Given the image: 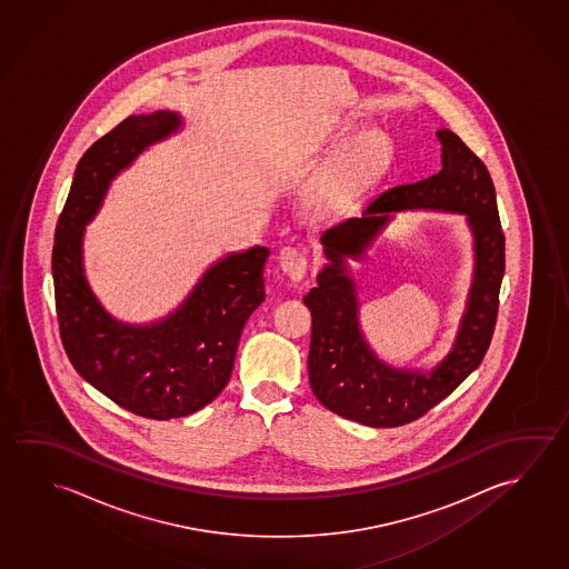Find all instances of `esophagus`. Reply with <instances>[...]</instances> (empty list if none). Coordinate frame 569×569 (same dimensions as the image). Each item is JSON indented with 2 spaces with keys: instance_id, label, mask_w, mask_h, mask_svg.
Returning <instances> with one entry per match:
<instances>
[{
  "instance_id": "obj_1",
  "label": "esophagus",
  "mask_w": 569,
  "mask_h": 569,
  "mask_svg": "<svg viewBox=\"0 0 569 569\" xmlns=\"http://www.w3.org/2000/svg\"><path fill=\"white\" fill-rule=\"evenodd\" d=\"M280 269L292 280H302L308 271V257L300 247H282L279 253Z\"/></svg>"
}]
</instances>
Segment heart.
<instances>
[{
  "label": "heart",
  "mask_w": 569,
  "mask_h": 569,
  "mask_svg": "<svg viewBox=\"0 0 569 569\" xmlns=\"http://www.w3.org/2000/svg\"><path fill=\"white\" fill-rule=\"evenodd\" d=\"M391 160V140L383 132H366L353 138L338 156L330 172L322 203H340L370 183Z\"/></svg>",
  "instance_id": "1"
}]
</instances>
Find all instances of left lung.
<instances>
[{"instance_id": "left-lung-1", "label": "left lung", "mask_w": 569, "mask_h": 569, "mask_svg": "<svg viewBox=\"0 0 569 569\" xmlns=\"http://www.w3.org/2000/svg\"><path fill=\"white\" fill-rule=\"evenodd\" d=\"M437 138L442 146L441 172L383 191L361 217L322 234L332 264L318 274V284L305 298L312 315L308 352L312 391L336 416L368 427L411 423L451 396L480 366L497 326L506 254L495 183L487 166L459 136L439 130ZM411 207L467 212L478 251L476 282L460 338L453 352L429 375L393 371L370 353L357 328L352 282L342 271V257L359 256L389 210Z\"/></svg>"}]
</instances>
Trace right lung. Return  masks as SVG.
Returning a JSON list of instances; mask_svg holds the SVG:
<instances>
[{
    "label": "right lung",
    "instance_id": "add662e5",
    "mask_svg": "<svg viewBox=\"0 0 569 569\" xmlns=\"http://www.w3.org/2000/svg\"><path fill=\"white\" fill-rule=\"evenodd\" d=\"M178 127L180 118L168 110L128 117L82 153L51 261L59 332L74 370L118 406L156 421L196 413L229 383L241 332L264 300L271 254L253 247L217 262L188 302L152 328L118 325L100 308L82 274L84 223L118 170Z\"/></svg>",
    "mask_w": 569,
    "mask_h": 569
}]
</instances>
